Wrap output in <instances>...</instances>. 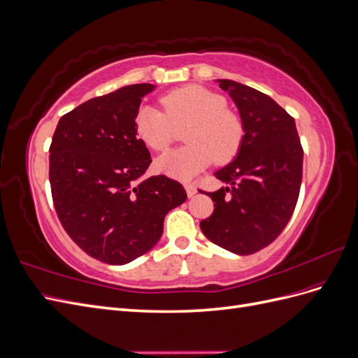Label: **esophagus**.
<instances>
[{"label":"esophagus","mask_w":358,"mask_h":358,"mask_svg":"<svg viewBox=\"0 0 358 358\" xmlns=\"http://www.w3.org/2000/svg\"><path fill=\"white\" fill-rule=\"evenodd\" d=\"M185 189H187V194H188V197H192V196H196V192H197V188H196V185H194V183H191V182H187V183H185Z\"/></svg>","instance_id":"esophagus-1"}]
</instances>
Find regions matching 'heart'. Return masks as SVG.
Instances as JSON below:
<instances>
[{"label": "heart", "instance_id": "b5f03b06", "mask_svg": "<svg viewBox=\"0 0 358 358\" xmlns=\"http://www.w3.org/2000/svg\"><path fill=\"white\" fill-rule=\"evenodd\" d=\"M164 112L154 106L138 107L134 128L138 138L157 152H164L175 138V127L187 124L183 138L188 145L171 150L157 161L170 176L188 179L201 169L231 161L242 146L241 117L225 107L224 96L200 85H187L161 96Z\"/></svg>", "mask_w": 358, "mask_h": 358}]
</instances>
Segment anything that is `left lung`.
I'll return each instance as SVG.
<instances>
[{
  "mask_svg": "<svg viewBox=\"0 0 358 358\" xmlns=\"http://www.w3.org/2000/svg\"><path fill=\"white\" fill-rule=\"evenodd\" d=\"M218 83L237 106L245 134L236 158L215 171L229 187L208 194L215 210L200 229L215 245L249 255L272 243L294 212L303 149L294 119L273 99L234 80Z\"/></svg>",
  "mask_w": 358,
  "mask_h": 358,
  "instance_id": "1",
  "label": "left lung"
}]
</instances>
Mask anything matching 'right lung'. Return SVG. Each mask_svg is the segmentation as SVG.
Instances as JSON below:
<instances>
[{
    "instance_id": "right-lung-1",
    "label": "right lung",
    "mask_w": 358,
    "mask_h": 358,
    "mask_svg": "<svg viewBox=\"0 0 358 358\" xmlns=\"http://www.w3.org/2000/svg\"><path fill=\"white\" fill-rule=\"evenodd\" d=\"M155 85L95 96L64 115L49 149L52 199L64 230L83 251L121 266L152 249L166 215L187 200L178 180L143 179L152 162L134 116Z\"/></svg>"
}]
</instances>
